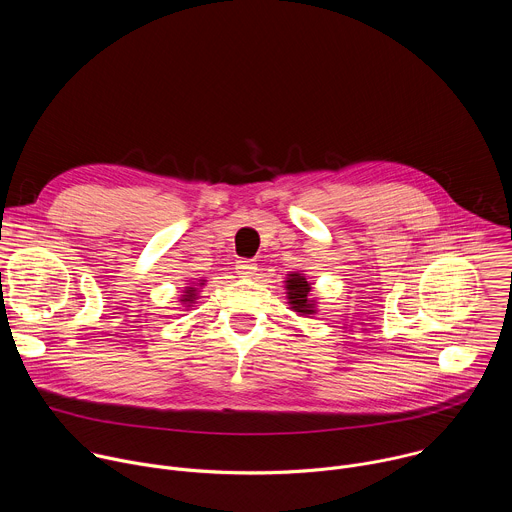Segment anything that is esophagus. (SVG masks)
Masks as SVG:
<instances>
[{
	"instance_id": "34e87169",
	"label": "esophagus",
	"mask_w": 512,
	"mask_h": 512,
	"mask_svg": "<svg viewBox=\"0 0 512 512\" xmlns=\"http://www.w3.org/2000/svg\"><path fill=\"white\" fill-rule=\"evenodd\" d=\"M235 269L241 277H251L257 271V263L253 259H241V261H237Z\"/></svg>"
}]
</instances>
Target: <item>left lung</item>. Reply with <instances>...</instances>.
Returning <instances> with one entry per match:
<instances>
[{
  "instance_id": "obj_1",
  "label": "left lung",
  "mask_w": 512,
  "mask_h": 512,
  "mask_svg": "<svg viewBox=\"0 0 512 512\" xmlns=\"http://www.w3.org/2000/svg\"><path fill=\"white\" fill-rule=\"evenodd\" d=\"M287 289H289V303L297 313H303V315L313 313V303H309V299H307L311 287L303 275L293 273L287 279Z\"/></svg>"
}]
</instances>
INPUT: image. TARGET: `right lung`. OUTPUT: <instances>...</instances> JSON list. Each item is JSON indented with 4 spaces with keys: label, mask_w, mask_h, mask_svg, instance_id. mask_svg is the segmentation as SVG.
I'll return each instance as SVG.
<instances>
[{
    "label": "right lung",
    "mask_w": 512,
    "mask_h": 512,
    "mask_svg": "<svg viewBox=\"0 0 512 512\" xmlns=\"http://www.w3.org/2000/svg\"><path fill=\"white\" fill-rule=\"evenodd\" d=\"M193 295H195V293H193V287H191V289H189V291H187V295H185V297H183V301H193V299H195V297H193Z\"/></svg>",
    "instance_id": "right-lung-1"
}]
</instances>
